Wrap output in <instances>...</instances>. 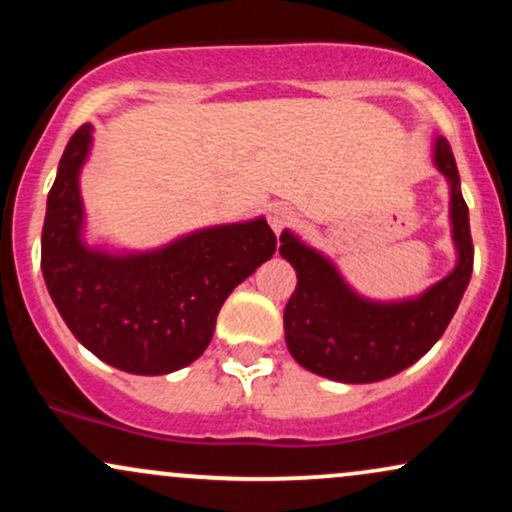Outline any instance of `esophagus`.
I'll list each match as a JSON object with an SVG mask.
<instances>
[{"label": "esophagus", "instance_id": "34e87169", "mask_svg": "<svg viewBox=\"0 0 512 512\" xmlns=\"http://www.w3.org/2000/svg\"><path fill=\"white\" fill-rule=\"evenodd\" d=\"M269 226L274 228V233H281L284 228H289L296 221V211L289 204H272L269 207Z\"/></svg>", "mask_w": 512, "mask_h": 512}]
</instances>
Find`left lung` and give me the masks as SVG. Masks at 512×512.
Wrapping results in <instances>:
<instances>
[{
	"instance_id": "1",
	"label": "left lung",
	"mask_w": 512,
	"mask_h": 512,
	"mask_svg": "<svg viewBox=\"0 0 512 512\" xmlns=\"http://www.w3.org/2000/svg\"><path fill=\"white\" fill-rule=\"evenodd\" d=\"M433 161L450 182L452 240L457 267L414 301L373 303L356 296L334 264L281 233V257L296 269L298 284L284 310L286 346L303 368L337 383H378L409 368L443 337L472 279L474 245L469 209L448 139H436Z\"/></svg>"
}]
</instances>
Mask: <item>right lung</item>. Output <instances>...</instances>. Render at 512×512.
<instances>
[{
    "instance_id": "1",
    "label": "right lung",
    "mask_w": 512,
    "mask_h": 512,
    "mask_svg": "<svg viewBox=\"0 0 512 512\" xmlns=\"http://www.w3.org/2000/svg\"><path fill=\"white\" fill-rule=\"evenodd\" d=\"M88 146L91 125H81L48 195L40 243L45 284L74 337L101 361L137 375L173 373L204 354L223 301L274 255L276 236L255 219L204 228L144 255L88 250L79 197Z\"/></svg>"
}]
</instances>
